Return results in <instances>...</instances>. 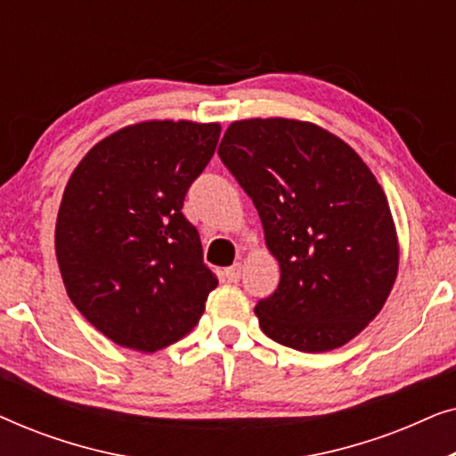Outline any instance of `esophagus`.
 <instances>
[{
	"instance_id": "1",
	"label": "esophagus",
	"mask_w": 456,
	"mask_h": 456,
	"mask_svg": "<svg viewBox=\"0 0 456 456\" xmlns=\"http://www.w3.org/2000/svg\"><path fill=\"white\" fill-rule=\"evenodd\" d=\"M240 273H242L240 264H236V265H232V267H226V270H224V276H226L228 282H239Z\"/></svg>"
}]
</instances>
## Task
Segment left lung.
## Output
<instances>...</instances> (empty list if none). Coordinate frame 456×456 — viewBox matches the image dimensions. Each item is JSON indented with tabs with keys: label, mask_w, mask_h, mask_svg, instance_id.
I'll list each match as a JSON object with an SVG mask.
<instances>
[{
	"label": "left lung",
	"mask_w": 456,
	"mask_h": 456,
	"mask_svg": "<svg viewBox=\"0 0 456 456\" xmlns=\"http://www.w3.org/2000/svg\"><path fill=\"white\" fill-rule=\"evenodd\" d=\"M253 199L280 284L255 307L280 345L326 353L382 311L398 273L386 192L354 149L314 122L236 120L217 149Z\"/></svg>",
	"instance_id": "left-lung-1"
}]
</instances>
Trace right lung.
<instances>
[{
	"instance_id": "right-lung-1",
	"label": "right lung",
	"mask_w": 456,
	"mask_h": 456,
	"mask_svg": "<svg viewBox=\"0 0 456 456\" xmlns=\"http://www.w3.org/2000/svg\"><path fill=\"white\" fill-rule=\"evenodd\" d=\"M220 130L130 124L91 147L68 180L55 222L61 280L74 307L116 345L159 351L201 320L217 278L183 205Z\"/></svg>"
}]
</instances>
